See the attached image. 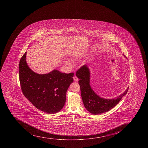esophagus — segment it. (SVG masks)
Listing matches in <instances>:
<instances>
[{"instance_id": "34e87169", "label": "esophagus", "mask_w": 148, "mask_h": 148, "mask_svg": "<svg viewBox=\"0 0 148 148\" xmlns=\"http://www.w3.org/2000/svg\"><path fill=\"white\" fill-rule=\"evenodd\" d=\"M73 79L74 80L75 82H78L79 81V79H78L76 76H74L73 77Z\"/></svg>"}]
</instances>
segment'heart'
Wrapping results in <instances>:
<instances>
[{
	"instance_id": "1",
	"label": "heart",
	"mask_w": 148,
	"mask_h": 148,
	"mask_svg": "<svg viewBox=\"0 0 148 148\" xmlns=\"http://www.w3.org/2000/svg\"><path fill=\"white\" fill-rule=\"evenodd\" d=\"M81 57H82V55H81V54L77 53L73 54L72 57V60L73 61L75 62L76 61L79 60V59L81 58ZM64 64H65L66 65H67V66H69V67H72L73 65V62H72L71 61L69 60H66V61H64Z\"/></svg>"
}]
</instances>
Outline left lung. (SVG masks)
Instances as JSON below:
<instances>
[{
	"label": "left lung",
	"instance_id": "8db88e82",
	"mask_svg": "<svg viewBox=\"0 0 148 148\" xmlns=\"http://www.w3.org/2000/svg\"><path fill=\"white\" fill-rule=\"evenodd\" d=\"M76 75L79 79V84L81 87V95L84 106L90 113L94 115L107 112L113 108L126 95L128 90L127 88L117 97L106 99L99 97L91 88L90 84V71L86 64L82 66L76 72Z\"/></svg>",
	"mask_w": 148,
	"mask_h": 148
}]
</instances>
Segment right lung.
<instances>
[{
  "label": "right lung",
  "instance_id": "add662e5",
  "mask_svg": "<svg viewBox=\"0 0 148 148\" xmlns=\"http://www.w3.org/2000/svg\"><path fill=\"white\" fill-rule=\"evenodd\" d=\"M27 52L19 62V79L25 97L38 110L53 114L64 106L66 93L73 82L74 73H62L54 69L40 74L30 69L26 61Z\"/></svg>",
  "mask_w": 148,
  "mask_h": 148
}]
</instances>
